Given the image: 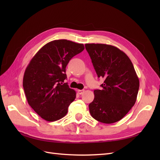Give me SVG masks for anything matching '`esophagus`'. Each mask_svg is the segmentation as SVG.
Returning a JSON list of instances; mask_svg holds the SVG:
<instances>
[{
  "instance_id": "obj_1",
  "label": "esophagus",
  "mask_w": 160,
  "mask_h": 160,
  "mask_svg": "<svg viewBox=\"0 0 160 160\" xmlns=\"http://www.w3.org/2000/svg\"><path fill=\"white\" fill-rule=\"evenodd\" d=\"M84 91H85V90H78V91H77V92H78V93L79 95L83 94L84 93Z\"/></svg>"
}]
</instances>
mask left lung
Masks as SVG:
<instances>
[{
    "label": "left lung",
    "instance_id": "1",
    "mask_svg": "<svg viewBox=\"0 0 160 160\" xmlns=\"http://www.w3.org/2000/svg\"><path fill=\"white\" fill-rule=\"evenodd\" d=\"M85 46L97 75L104 79L101 89L94 91L89 112L99 122H117L136 101L139 88L136 72L128 56L118 48L95 43Z\"/></svg>",
    "mask_w": 160,
    "mask_h": 160
}]
</instances>
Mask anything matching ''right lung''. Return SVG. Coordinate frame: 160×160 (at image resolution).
<instances>
[{
    "label": "right lung",
    "mask_w": 160,
    "mask_h": 160,
    "mask_svg": "<svg viewBox=\"0 0 160 160\" xmlns=\"http://www.w3.org/2000/svg\"><path fill=\"white\" fill-rule=\"evenodd\" d=\"M85 49L83 44L66 39L47 43L27 67L22 85L31 107L47 122L62 118L76 98L75 90L67 83L66 67Z\"/></svg>",
    "instance_id": "obj_1"
}]
</instances>
